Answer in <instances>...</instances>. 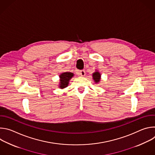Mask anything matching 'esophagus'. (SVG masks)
<instances>
[{
  "instance_id": "esophagus-1",
  "label": "esophagus",
  "mask_w": 155,
  "mask_h": 155,
  "mask_svg": "<svg viewBox=\"0 0 155 155\" xmlns=\"http://www.w3.org/2000/svg\"><path fill=\"white\" fill-rule=\"evenodd\" d=\"M78 75L81 76V77H84L85 75V71L82 70V71H80L78 72Z\"/></svg>"
}]
</instances>
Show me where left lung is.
<instances>
[{
    "label": "left lung",
    "instance_id": "1",
    "mask_svg": "<svg viewBox=\"0 0 155 155\" xmlns=\"http://www.w3.org/2000/svg\"><path fill=\"white\" fill-rule=\"evenodd\" d=\"M93 78L96 83L100 82L101 79V74L98 71H96V72L93 74Z\"/></svg>",
    "mask_w": 155,
    "mask_h": 155
}]
</instances>
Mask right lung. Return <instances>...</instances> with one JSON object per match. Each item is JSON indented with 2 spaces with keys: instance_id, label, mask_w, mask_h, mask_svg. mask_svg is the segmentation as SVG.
Listing matches in <instances>:
<instances>
[{
  "instance_id": "right-lung-1",
  "label": "right lung",
  "mask_w": 155,
  "mask_h": 155,
  "mask_svg": "<svg viewBox=\"0 0 155 155\" xmlns=\"http://www.w3.org/2000/svg\"><path fill=\"white\" fill-rule=\"evenodd\" d=\"M74 76V74L70 72H65L59 75V87L63 89L68 86L70 80Z\"/></svg>"
}]
</instances>
